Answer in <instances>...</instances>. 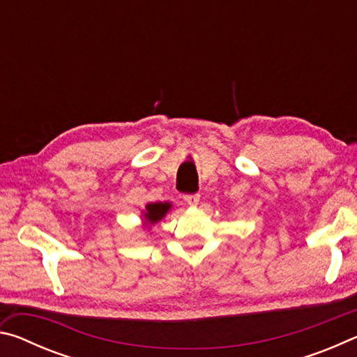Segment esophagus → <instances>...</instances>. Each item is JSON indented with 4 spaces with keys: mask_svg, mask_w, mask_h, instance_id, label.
<instances>
[{
    "mask_svg": "<svg viewBox=\"0 0 357 357\" xmlns=\"http://www.w3.org/2000/svg\"><path fill=\"white\" fill-rule=\"evenodd\" d=\"M184 200H185L187 204H189V206H197L198 202H200V195H198V193H192V195H184Z\"/></svg>",
    "mask_w": 357,
    "mask_h": 357,
    "instance_id": "obj_1",
    "label": "esophagus"
}]
</instances>
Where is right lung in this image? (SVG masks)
<instances>
[{
  "mask_svg": "<svg viewBox=\"0 0 357 357\" xmlns=\"http://www.w3.org/2000/svg\"><path fill=\"white\" fill-rule=\"evenodd\" d=\"M173 204L170 202H164V203H148L144 209L142 211V217H143V227L144 228H151L155 225L157 222H160L164 217L168 214V211L172 209Z\"/></svg>",
  "mask_w": 357,
  "mask_h": 357,
  "instance_id": "obj_1",
  "label": "right lung"
}]
</instances>
